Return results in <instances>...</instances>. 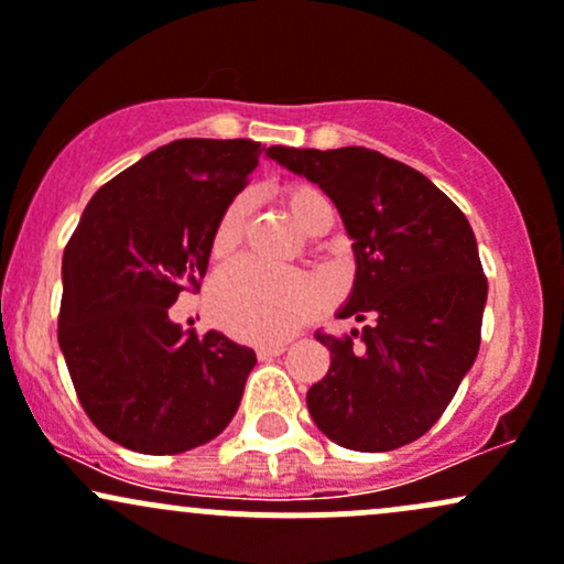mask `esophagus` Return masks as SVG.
Listing matches in <instances>:
<instances>
[{
  "label": "esophagus",
  "mask_w": 564,
  "mask_h": 564,
  "mask_svg": "<svg viewBox=\"0 0 564 564\" xmlns=\"http://www.w3.org/2000/svg\"><path fill=\"white\" fill-rule=\"evenodd\" d=\"M282 351H284V344H265V346H258V359L280 357Z\"/></svg>",
  "instance_id": "34e87169"
}]
</instances>
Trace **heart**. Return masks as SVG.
Listing matches in <instances>:
<instances>
[{
    "mask_svg": "<svg viewBox=\"0 0 564 564\" xmlns=\"http://www.w3.org/2000/svg\"><path fill=\"white\" fill-rule=\"evenodd\" d=\"M284 205L299 229L314 234L319 226H333V205L322 188L312 183H290ZM250 194L234 197L215 224L210 252L226 258L242 242L248 229ZM322 290L312 276L290 269H271L250 258L234 261L215 274L210 284V312L220 327L245 340H280L316 312Z\"/></svg>",
    "mask_w": 564,
    "mask_h": 564,
    "instance_id": "heart-1",
    "label": "heart"
}]
</instances>
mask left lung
Returning a JSON list of instances; mask_svg holds the SVG:
<instances>
[{
	"label": "left lung",
	"instance_id": "left-lung-1",
	"mask_svg": "<svg viewBox=\"0 0 564 564\" xmlns=\"http://www.w3.org/2000/svg\"><path fill=\"white\" fill-rule=\"evenodd\" d=\"M265 156L338 207L357 271L335 316L372 319L340 338L316 333L330 370L308 389V413L335 445L397 451L440 421L477 359L487 280L469 220L419 170L362 145Z\"/></svg>",
	"mask_w": 564,
	"mask_h": 564
}]
</instances>
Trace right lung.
Instances as JSON below:
<instances>
[{
  "instance_id": "add662e5",
  "label": "right lung",
  "mask_w": 564,
  "mask_h": 564,
  "mask_svg": "<svg viewBox=\"0 0 564 564\" xmlns=\"http://www.w3.org/2000/svg\"><path fill=\"white\" fill-rule=\"evenodd\" d=\"M250 138H183L87 202L63 252L58 344L90 421L145 455L205 445L229 426L256 351L170 319L199 290L226 205L256 170Z\"/></svg>"
}]
</instances>
